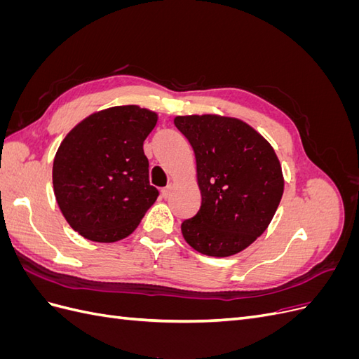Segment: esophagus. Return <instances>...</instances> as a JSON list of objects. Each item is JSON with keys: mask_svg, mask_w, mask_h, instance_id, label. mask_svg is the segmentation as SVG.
<instances>
[{"mask_svg": "<svg viewBox=\"0 0 359 359\" xmlns=\"http://www.w3.org/2000/svg\"><path fill=\"white\" fill-rule=\"evenodd\" d=\"M170 190H172V187H170V186H168V187H165V189H163V190H161V196H163V198H165V199H166V198H169V194H170Z\"/></svg>", "mask_w": 359, "mask_h": 359, "instance_id": "1", "label": "esophagus"}]
</instances>
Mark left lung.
<instances>
[{"label": "left lung", "instance_id": "obj_1", "mask_svg": "<svg viewBox=\"0 0 359 359\" xmlns=\"http://www.w3.org/2000/svg\"><path fill=\"white\" fill-rule=\"evenodd\" d=\"M196 157L202 203L181 223L196 252L226 257L243 252L265 232L283 196L280 161L255 128L217 115L177 116Z\"/></svg>", "mask_w": 359, "mask_h": 359}]
</instances>
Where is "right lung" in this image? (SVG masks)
<instances>
[{"instance_id": "add662e5", "label": "right lung", "mask_w": 359, "mask_h": 359, "mask_svg": "<svg viewBox=\"0 0 359 359\" xmlns=\"http://www.w3.org/2000/svg\"><path fill=\"white\" fill-rule=\"evenodd\" d=\"M157 114L115 106L85 118L53 160V191L73 229L95 243H115L139 226L157 198L149 186L144 140Z\"/></svg>"}]
</instances>
